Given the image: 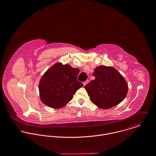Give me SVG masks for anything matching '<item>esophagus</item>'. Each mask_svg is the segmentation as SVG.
I'll return each instance as SVG.
<instances>
[{
  "instance_id": "1",
  "label": "esophagus",
  "mask_w": 156,
  "mask_h": 156,
  "mask_svg": "<svg viewBox=\"0 0 156 156\" xmlns=\"http://www.w3.org/2000/svg\"><path fill=\"white\" fill-rule=\"evenodd\" d=\"M88 82H89V80H87L86 81L84 82V83H83V85H84V86H85L87 84H88Z\"/></svg>"
}]
</instances>
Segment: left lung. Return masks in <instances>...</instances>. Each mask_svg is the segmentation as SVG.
<instances>
[{
	"instance_id": "left-lung-1",
	"label": "left lung",
	"mask_w": 156,
	"mask_h": 156,
	"mask_svg": "<svg viewBox=\"0 0 156 156\" xmlns=\"http://www.w3.org/2000/svg\"><path fill=\"white\" fill-rule=\"evenodd\" d=\"M93 76L95 79L85 86L91 102L100 108L108 109L123 101L128 85L117 70L109 66H98Z\"/></svg>"
}]
</instances>
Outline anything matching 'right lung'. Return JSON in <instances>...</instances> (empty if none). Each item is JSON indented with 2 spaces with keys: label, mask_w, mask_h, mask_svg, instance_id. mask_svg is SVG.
I'll return each instance as SVG.
<instances>
[{
  "label": "right lung",
  "mask_w": 156,
  "mask_h": 156,
  "mask_svg": "<svg viewBox=\"0 0 156 156\" xmlns=\"http://www.w3.org/2000/svg\"><path fill=\"white\" fill-rule=\"evenodd\" d=\"M80 70L69 65L57 63L42 76L39 86L41 101L52 108H60L70 102L83 86L77 80Z\"/></svg>",
  "instance_id": "1"
}]
</instances>
